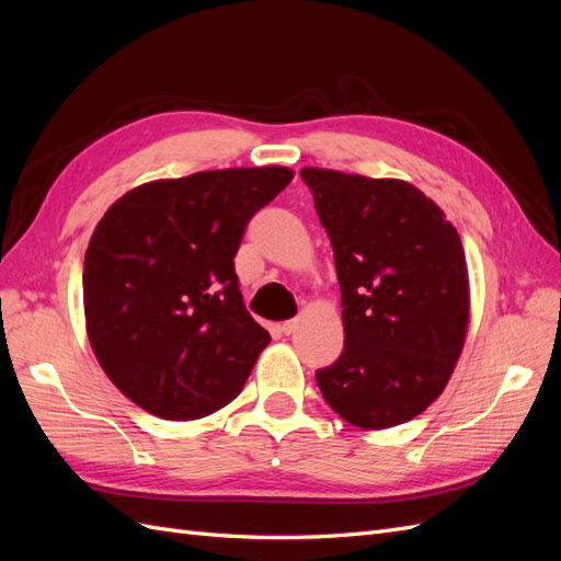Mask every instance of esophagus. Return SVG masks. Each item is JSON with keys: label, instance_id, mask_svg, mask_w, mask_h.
<instances>
[{"label": "esophagus", "instance_id": "34e87169", "mask_svg": "<svg viewBox=\"0 0 561 561\" xmlns=\"http://www.w3.org/2000/svg\"><path fill=\"white\" fill-rule=\"evenodd\" d=\"M295 330H297V320H285L283 325H280V332L287 334V336H290Z\"/></svg>", "mask_w": 561, "mask_h": 561}]
</instances>
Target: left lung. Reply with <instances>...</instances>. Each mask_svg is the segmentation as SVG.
Here are the masks:
<instances>
[{"label":"left lung","mask_w":561,"mask_h":561,"mask_svg":"<svg viewBox=\"0 0 561 561\" xmlns=\"http://www.w3.org/2000/svg\"><path fill=\"white\" fill-rule=\"evenodd\" d=\"M342 287L344 351L316 371L322 398L367 431L419 416L461 355L468 266L445 213L402 180L301 168Z\"/></svg>","instance_id":"8db88e82"}]
</instances>
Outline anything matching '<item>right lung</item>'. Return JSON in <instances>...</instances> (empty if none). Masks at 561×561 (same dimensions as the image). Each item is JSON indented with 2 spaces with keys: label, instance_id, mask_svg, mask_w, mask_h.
<instances>
[{
  "label": "right lung",
  "instance_id": "add662e5",
  "mask_svg": "<svg viewBox=\"0 0 561 561\" xmlns=\"http://www.w3.org/2000/svg\"><path fill=\"white\" fill-rule=\"evenodd\" d=\"M290 168H227L135 186L100 219L83 262V311L100 367L145 412L190 421L243 390L271 342L233 257Z\"/></svg>",
  "mask_w": 561,
  "mask_h": 561
}]
</instances>
